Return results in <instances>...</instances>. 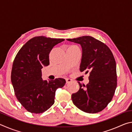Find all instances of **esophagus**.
<instances>
[{
  "label": "esophagus",
  "mask_w": 132,
  "mask_h": 132,
  "mask_svg": "<svg viewBox=\"0 0 132 132\" xmlns=\"http://www.w3.org/2000/svg\"><path fill=\"white\" fill-rule=\"evenodd\" d=\"M66 84L68 83H69V82H71V80L70 79H66Z\"/></svg>",
  "instance_id": "esophagus-1"
}]
</instances>
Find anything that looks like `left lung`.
Returning a JSON list of instances; mask_svg holds the SVG:
<instances>
[{
  "mask_svg": "<svg viewBox=\"0 0 132 132\" xmlns=\"http://www.w3.org/2000/svg\"><path fill=\"white\" fill-rule=\"evenodd\" d=\"M67 40L81 45L80 70L90 74L86 86L82 84V87L78 81L79 90L71 95L73 104L84 112H99L111 101L117 86V65L113 53L106 45L92 37Z\"/></svg>",
  "mask_w": 132,
  "mask_h": 132,
  "instance_id": "1",
  "label": "left lung"
}]
</instances>
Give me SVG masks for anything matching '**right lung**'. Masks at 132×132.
<instances>
[{
    "label": "right lung",
    "instance_id": "right-lung-1",
    "mask_svg": "<svg viewBox=\"0 0 132 132\" xmlns=\"http://www.w3.org/2000/svg\"><path fill=\"white\" fill-rule=\"evenodd\" d=\"M64 39L35 37L22 46L13 63L11 81L20 104L31 113L44 112L54 104L55 91L66 83L58 78L43 80L41 69L50 64L49 55L53 46Z\"/></svg>",
    "mask_w": 132,
    "mask_h": 132
}]
</instances>
